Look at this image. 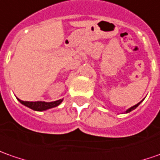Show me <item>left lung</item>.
I'll return each instance as SVG.
<instances>
[{
	"mask_svg": "<svg viewBox=\"0 0 160 160\" xmlns=\"http://www.w3.org/2000/svg\"><path fill=\"white\" fill-rule=\"evenodd\" d=\"M141 102H142V101H141V102H138V103H137V104H135V105H134V106H132V107L128 108V110H127V111H126V112H125V113H128V112H132V111H133V110H135V108L137 107V106H138V105H139V104H140Z\"/></svg>",
	"mask_w": 160,
	"mask_h": 160,
	"instance_id": "left-lung-1",
	"label": "left lung"
}]
</instances>
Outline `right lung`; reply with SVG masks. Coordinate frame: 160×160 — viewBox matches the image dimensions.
Returning <instances> with one entry per match:
<instances>
[{
	"mask_svg": "<svg viewBox=\"0 0 160 160\" xmlns=\"http://www.w3.org/2000/svg\"><path fill=\"white\" fill-rule=\"evenodd\" d=\"M18 100L23 105H25L26 107L30 108L33 111L37 112H43V111H47L48 109L57 107L61 102H63V99H59L58 101H54V102H42V101H37V102H26V101H22L18 98Z\"/></svg>",
	"mask_w": 160,
	"mask_h": 160,
	"instance_id": "add662e5",
	"label": "right lung"
}]
</instances>
